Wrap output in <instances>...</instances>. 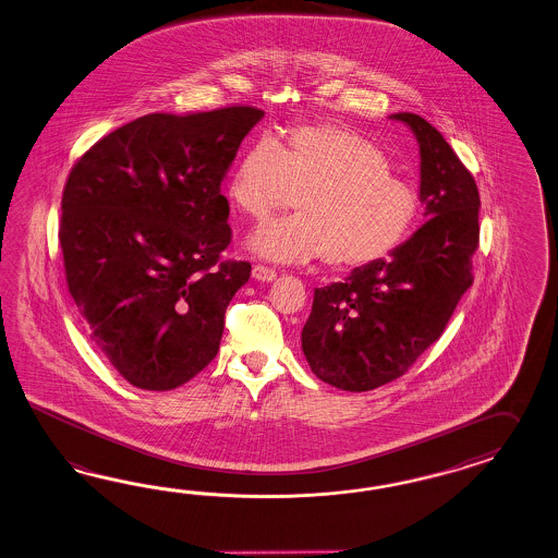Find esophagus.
<instances>
[{
    "label": "esophagus",
    "mask_w": 558,
    "mask_h": 558,
    "mask_svg": "<svg viewBox=\"0 0 558 558\" xmlns=\"http://www.w3.org/2000/svg\"><path fill=\"white\" fill-rule=\"evenodd\" d=\"M253 277L257 279V281H272L275 277H277V271L271 269V267H267V265H255L253 267Z\"/></svg>",
    "instance_id": "esophagus-1"
}]
</instances>
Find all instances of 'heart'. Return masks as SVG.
I'll return each instance as SVG.
<instances>
[{
  "label": "heart",
  "mask_w": 558,
  "mask_h": 558,
  "mask_svg": "<svg viewBox=\"0 0 558 558\" xmlns=\"http://www.w3.org/2000/svg\"><path fill=\"white\" fill-rule=\"evenodd\" d=\"M227 194L257 222L300 196V215L265 225L251 246L279 263L324 257L333 269H360L392 255L421 213L416 187L390 172L385 151L333 123L295 125L275 145H248Z\"/></svg>",
  "instance_id": "1"
}]
</instances>
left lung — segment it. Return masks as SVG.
I'll return each instance as SVG.
<instances>
[{
	"mask_svg": "<svg viewBox=\"0 0 558 558\" xmlns=\"http://www.w3.org/2000/svg\"><path fill=\"white\" fill-rule=\"evenodd\" d=\"M421 149L427 222L383 260L343 283L315 289L301 331L312 372L328 385L364 392L397 380L444 333L472 287L480 244V192L444 135L414 113L392 114Z\"/></svg>",
	"mask_w": 558,
	"mask_h": 558,
	"instance_id": "obj_1",
	"label": "left lung"
}]
</instances>
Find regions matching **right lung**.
I'll use <instances>...</instances> for the list:
<instances>
[{
  "instance_id": "right-lung-1",
  "label": "right lung",
  "mask_w": 558,
  "mask_h": 558,
  "mask_svg": "<svg viewBox=\"0 0 558 558\" xmlns=\"http://www.w3.org/2000/svg\"><path fill=\"white\" fill-rule=\"evenodd\" d=\"M263 111L149 113L72 166L58 241L88 340L129 385L172 390L220 348L225 314L251 263L232 241L222 180Z\"/></svg>"
}]
</instances>
